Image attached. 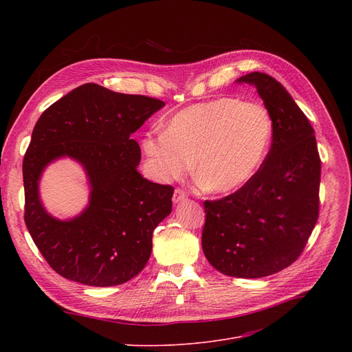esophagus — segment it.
I'll return each instance as SVG.
<instances>
[{
	"label": "esophagus",
	"mask_w": 352,
	"mask_h": 352,
	"mask_svg": "<svg viewBox=\"0 0 352 352\" xmlns=\"http://www.w3.org/2000/svg\"><path fill=\"white\" fill-rule=\"evenodd\" d=\"M184 199H187V192L181 190V188H177L174 191V195H173V202H174V204H178V202H181Z\"/></svg>",
	"instance_id": "1"
}]
</instances>
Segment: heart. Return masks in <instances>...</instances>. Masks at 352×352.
I'll use <instances>...</instances> for the list:
<instances>
[{
	"mask_svg": "<svg viewBox=\"0 0 352 352\" xmlns=\"http://www.w3.org/2000/svg\"><path fill=\"white\" fill-rule=\"evenodd\" d=\"M272 138L268 111L256 102L218 98L177 113L166 131H148L142 148L157 177L173 181L194 173L207 191L243 188L260 170Z\"/></svg>",
	"mask_w": 352,
	"mask_h": 352,
	"instance_id": "obj_1",
	"label": "heart"
}]
</instances>
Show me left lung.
Instances as JSON below:
<instances>
[{"label":"left lung","mask_w":352,"mask_h":352,"mask_svg":"<svg viewBox=\"0 0 352 352\" xmlns=\"http://www.w3.org/2000/svg\"><path fill=\"white\" fill-rule=\"evenodd\" d=\"M236 82L256 88L272 121L260 170L231 195L206 201L202 251L221 274L261 278L301 255L320 211L321 160L314 128L288 91L264 72Z\"/></svg>","instance_id":"1"}]
</instances>
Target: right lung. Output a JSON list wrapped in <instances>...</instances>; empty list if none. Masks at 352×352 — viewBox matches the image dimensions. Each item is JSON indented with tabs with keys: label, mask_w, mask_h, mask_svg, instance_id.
<instances>
[{
	"label": "right lung",
	"mask_w": 352,
	"mask_h": 352,
	"mask_svg": "<svg viewBox=\"0 0 352 352\" xmlns=\"http://www.w3.org/2000/svg\"><path fill=\"white\" fill-rule=\"evenodd\" d=\"M145 96L84 84L54 102L36 121L23 161L25 226L50 267L91 287L120 285L150 260L153 231L171 214V186L142 178L141 150L131 134L164 107ZM68 156L87 173V208L61 221L39 199V178L52 160Z\"/></svg>",
	"instance_id": "right-lung-1"
}]
</instances>
